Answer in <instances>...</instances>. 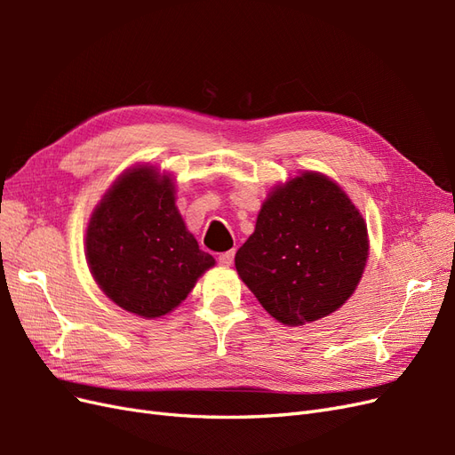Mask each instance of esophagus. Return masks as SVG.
Masks as SVG:
<instances>
[{"label": "esophagus", "mask_w": 455, "mask_h": 455, "mask_svg": "<svg viewBox=\"0 0 455 455\" xmlns=\"http://www.w3.org/2000/svg\"><path fill=\"white\" fill-rule=\"evenodd\" d=\"M233 256H235V252H233V251L222 252V254L218 256V264H220V266H224V267L231 266V264H233Z\"/></svg>", "instance_id": "obj_1"}]
</instances>
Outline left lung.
<instances>
[{
    "mask_svg": "<svg viewBox=\"0 0 455 455\" xmlns=\"http://www.w3.org/2000/svg\"><path fill=\"white\" fill-rule=\"evenodd\" d=\"M368 258L361 212L330 178L304 172L271 191L235 254L243 283L283 324L334 313L359 284Z\"/></svg>",
    "mask_w": 455,
    "mask_h": 455,
    "instance_id": "8db88e82",
    "label": "left lung"
}]
</instances>
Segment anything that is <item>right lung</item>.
Returning a JSON list of instances; mask_svg holds the SVG:
<instances>
[{
	"label": "right lung",
	"instance_id": "obj_1",
	"mask_svg": "<svg viewBox=\"0 0 455 455\" xmlns=\"http://www.w3.org/2000/svg\"><path fill=\"white\" fill-rule=\"evenodd\" d=\"M94 281L116 304L146 319L167 315L214 266L186 229L169 176L140 167L123 174L87 228Z\"/></svg>",
	"mask_w": 455,
	"mask_h": 455
}]
</instances>
